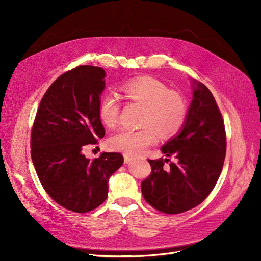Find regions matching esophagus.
Masks as SVG:
<instances>
[{"label":"esophagus","mask_w":261,"mask_h":261,"mask_svg":"<svg viewBox=\"0 0 261 261\" xmlns=\"http://www.w3.org/2000/svg\"><path fill=\"white\" fill-rule=\"evenodd\" d=\"M133 159H134V156H133V155H129V154H124V161H125V163H128V162H130Z\"/></svg>","instance_id":"obj_1"}]
</instances>
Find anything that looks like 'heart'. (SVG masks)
<instances>
[{
	"label": "heart",
	"mask_w": 261,
	"mask_h": 261,
	"mask_svg": "<svg viewBox=\"0 0 261 261\" xmlns=\"http://www.w3.org/2000/svg\"><path fill=\"white\" fill-rule=\"evenodd\" d=\"M125 99L145 107L139 129H122L110 137L109 147L115 151L135 155L159 139L171 138L178 134L187 120L188 106L177 91L153 77H139L122 87ZM121 102L113 94L105 96L99 105V116L107 127L118 124Z\"/></svg>",
	"instance_id": "b5f03b06"
}]
</instances>
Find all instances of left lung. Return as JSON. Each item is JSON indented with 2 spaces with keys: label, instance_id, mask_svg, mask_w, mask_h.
Returning a JSON list of instances; mask_svg holds the SVG:
<instances>
[{
  "label": "left lung",
  "instance_id": "8db88e82",
  "mask_svg": "<svg viewBox=\"0 0 261 261\" xmlns=\"http://www.w3.org/2000/svg\"><path fill=\"white\" fill-rule=\"evenodd\" d=\"M193 83V100L184 127L161 147L167 156L175 155L177 163H170L165 170L163 165L169 159L148 160L151 174L141 181L145 200L167 215L191 210L206 199L225 159V127L215 97L203 84Z\"/></svg>",
  "mask_w": 261,
  "mask_h": 261
}]
</instances>
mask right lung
I'll return each mask as SVG.
<instances>
[{
  "mask_svg": "<svg viewBox=\"0 0 261 261\" xmlns=\"http://www.w3.org/2000/svg\"><path fill=\"white\" fill-rule=\"evenodd\" d=\"M105 77L103 68L91 65L62 74L45 91L31 129L30 152L39 180L55 202L77 213L107 199L109 178L124 161L118 152L93 160L83 154L106 134L99 116Z\"/></svg>",
  "mask_w": 261,
  "mask_h": 261,
  "instance_id": "1",
  "label": "right lung"
}]
</instances>
